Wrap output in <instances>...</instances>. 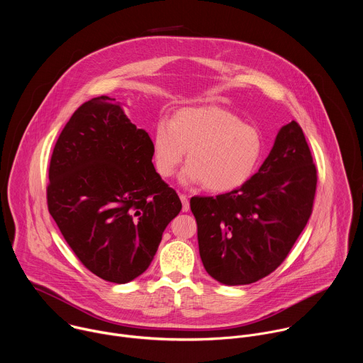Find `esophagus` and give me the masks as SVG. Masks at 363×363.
Instances as JSON below:
<instances>
[{
  "instance_id": "1",
  "label": "esophagus",
  "mask_w": 363,
  "mask_h": 363,
  "mask_svg": "<svg viewBox=\"0 0 363 363\" xmlns=\"http://www.w3.org/2000/svg\"><path fill=\"white\" fill-rule=\"evenodd\" d=\"M179 198H181V201H182V211L186 213V211L189 210V199H188V196L184 195V194H179Z\"/></svg>"
}]
</instances>
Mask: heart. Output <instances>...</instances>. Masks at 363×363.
I'll list each match as a JSON object with an SVG mask.
<instances>
[{"label":"heart","instance_id":"1","mask_svg":"<svg viewBox=\"0 0 363 363\" xmlns=\"http://www.w3.org/2000/svg\"><path fill=\"white\" fill-rule=\"evenodd\" d=\"M185 184H203L213 192L244 185L263 155V136L235 113L218 106L184 108L169 123L160 121L152 132V160L157 172L169 178L182 164Z\"/></svg>","mask_w":363,"mask_h":363}]
</instances>
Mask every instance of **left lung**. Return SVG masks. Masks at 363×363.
<instances>
[{
  "label": "left lung",
  "mask_w": 363,
  "mask_h": 363,
  "mask_svg": "<svg viewBox=\"0 0 363 363\" xmlns=\"http://www.w3.org/2000/svg\"><path fill=\"white\" fill-rule=\"evenodd\" d=\"M318 171L300 125L283 126L263 165L240 188L191 198L202 264L227 286L273 273L313 210Z\"/></svg>",
  "instance_id": "left-lung-1"
}]
</instances>
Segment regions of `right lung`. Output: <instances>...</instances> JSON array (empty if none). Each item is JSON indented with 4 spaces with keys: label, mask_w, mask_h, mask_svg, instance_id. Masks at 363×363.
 Instances as JSON below:
<instances>
[{
    "label": "right lung",
    "mask_w": 363,
    "mask_h": 363,
    "mask_svg": "<svg viewBox=\"0 0 363 363\" xmlns=\"http://www.w3.org/2000/svg\"><path fill=\"white\" fill-rule=\"evenodd\" d=\"M48 179V213L65 240L87 270L116 284L149 267L182 208L155 171L147 132L108 96L83 103L66 123Z\"/></svg>",
    "instance_id": "add662e5"
}]
</instances>
